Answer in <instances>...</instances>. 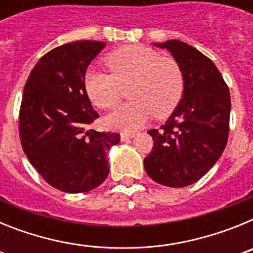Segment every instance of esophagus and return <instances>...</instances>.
I'll use <instances>...</instances> for the list:
<instances>
[{
  "label": "esophagus",
  "mask_w": 253,
  "mask_h": 253,
  "mask_svg": "<svg viewBox=\"0 0 253 253\" xmlns=\"http://www.w3.org/2000/svg\"><path fill=\"white\" fill-rule=\"evenodd\" d=\"M134 137V133L133 131H122L120 133V139L122 140H126L129 138H133Z\"/></svg>",
  "instance_id": "34e87169"
}]
</instances>
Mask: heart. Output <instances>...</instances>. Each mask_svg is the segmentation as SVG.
<instances>
[{"label": "heart", "instance_id": "heart-1", "mask_svg": "<svg viewBox=\"0 0 253 253\" xmlns=\"http://www.w3.org/2000/svg\"><path fill=\"white\" fill-rule=\"evenodd\" d=\"M111 75L91 69L84 76V88L100 109H111L120 100V87H128L131 101L122 105L106 118L111 128L135 130L151 116L166 118L182 99L185 77L177 60L161 57L154 49L130 45L105 58Z\"/></svg>", "mask_w": 253, "mask_h": 253}]
</instances>
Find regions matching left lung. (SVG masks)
I'll return each mask as SVG.
<instances>
[{"mask_svg":"<svg viewBox=\"0 0 253 253\" xmlns=\"http://www.w3.org/2000/svg\"><path fill=\"white\" fill-rule=\"evenodd\" d=\"M167 49L185 77L182 99L160 129H151L153 149L144 158L149 177L163 186L194 184L222 156L229 133L231 95L208 57L181 40L153 43Z\"/></svg>","mask_w":253,"mask_h":253,"instance_id":"left-lung-1","label":"left lung"}]
</instances>
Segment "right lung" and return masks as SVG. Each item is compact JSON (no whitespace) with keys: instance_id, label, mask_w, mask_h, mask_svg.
I'll return each mask as SVG.
<instances>
[{"instance_id":"1","label":"right lung","mask_w":253,"mask_h":253,"mask_svg":"<svg viewBox=\"0 0 253 253\" xmlns=\"http://www.w3.org/2000/svg\"><path fill=\"white\" fill-rule=\"evenodd\" d=\"M106 43L63 44L40 58L22 93L19 130L22 149L44 180L64 193H86L109 175L107 151L118 133L88 129L99 118L84 88L88 64Z\"/></svg>"}]
</instances>
